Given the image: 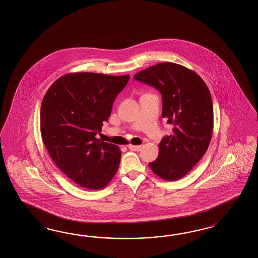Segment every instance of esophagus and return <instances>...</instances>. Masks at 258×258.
<instances>
[{"mask_svg": "<svg viewBox=\"0 0 258 258\" xmlns=\"http://www.w3.org/2000/svg\"><path fill=\"white\" fill-rule=\"evenodd\" d=\"M128 148L131 151H135V152H140L141 150V146L140 145H128Z\"/></svg>", "mask_w": 258, "mask_h": 258, "instance_id": "esophagus-1", "label": "esophagus"}]
</instances>
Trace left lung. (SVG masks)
<instances>
[{
    "mask_svg": "<svg viewBox=\"0 0 258 258\" xmlns=\"http://www.w3.org/2000/svg\"><path fill=\"white\" fill-rule=\"evenodd\" d=\"M155 87L162 95V117L173 125L159 143L155 161L149 163L156 175L176 181L187 174L206 154L213 133V103L198 74L176 63H159L134 75Z\"/></svg>",
    "mask_w": 258,
    "mask_h": 258,
    "instance_id": "left-lung-1",
    "label": "left lung"
}]
</instances>
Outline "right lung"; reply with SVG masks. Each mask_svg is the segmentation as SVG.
I'll return each mask as SVG.
<instances>
[{
    "label": "right lung",
    "mask_w": 258,
    "mask_h": 258,
    "mask_svg": "<svg viewBox=\"0 0 258 258\" xmlns=\"http://www.w3.org/2000/svg\"><path fill=\"white\" fill-rule=\"evenodd\" d=\"M129 78V74H68L45 93L40 108L45 147L61 171L82 187L102 189L118 171L119 148L95 136Z\"/></svg>",
    "instance_id": "1"
}]
</instances>
